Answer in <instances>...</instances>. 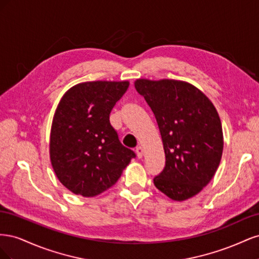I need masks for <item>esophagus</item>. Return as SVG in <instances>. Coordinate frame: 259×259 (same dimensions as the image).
<instances>
[{"mask_svg": "<svg viewBox=\"0 0 259 259\" xmlns=\"http://www.w3.org/2000/svg\"><path fill=\"white\" fill-rule=\"evenodd\" d=\"M135 151H136V154H137L138 158L142 159V158H143V154H144V149H143V147H142V146H137Z\"/></svg>", "mask_w": 259, "mask_h": 259, "instance_id": "obj_1", "label": "esophagus"}]
</instances>
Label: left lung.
<instances>
[{"mask_svg":"<svg viewBox=\"0 0 259 259\" xmlns=\"http://www.w3.org/2000/svg\"><path fill=\"white\" fill-rule=\"evenodd\" d=\"M135 89L154 113L165 152L154 186L171 200L192 198L210 182L222 159L223 128L214 105L184 81L138 79Z\"/></svg>","mask_w":259,"mask_h":259,"instance_id":"obj_1","label":"left lung"}]
</instances>
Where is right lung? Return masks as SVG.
Segmentation results:
<instances>
[{
    "label": "right lung",
    "mask_w": 259,
    "mask_h": 259,
    "mask_svg": "<svg viewBox=\"0 0 259 259\" xmlns=\"http://www.w3.org/2000/svg\"><path fill=\"white\" fill-rule=\"evenodd\" d=\"M130 82L74 85L54 114L50 155L59 182L74 194L95 197L112 187L135 152L124 147L109 115Z\"/></svg>",
    "instance_id": "right-lung-1"
}]
</instances>
